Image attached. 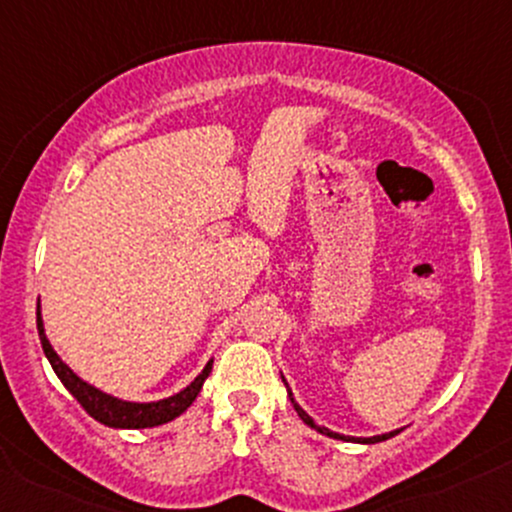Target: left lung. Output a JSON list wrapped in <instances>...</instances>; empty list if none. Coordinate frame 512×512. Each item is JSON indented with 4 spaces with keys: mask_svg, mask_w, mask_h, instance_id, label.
Returning a JSON list of instances; mask_svg holds the SVG:
<instances>
[{
    "mask_svg": "<svg viewBox=\"0 0 512 512\" xmlns=\"http://www.w3.org/2000/svg\"><path fill=\"white\" fill-rule=\"evenodd\" d=\"M286 384V381H284ZM289 398H291V391H289ZM291 403H294V408H296V413H299V418L303 420V423L308 425V428H316L318 432H323V435H328V437H335V440H355V442H364V445H374V442H384V440H389V437H393L396 435V432H389V435H376V437H345V435H338V432H330L328 428H318L316 423H313V418L311 415H308L306 411H303V408L299 406V403L294 401V398H291Z\"/></svg>",
    "mask_w": 512,
    "mask_h": 512,
    "instance_id": "obj_1",
    "label": "left lung"
}]
</instances>
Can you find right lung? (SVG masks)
Here are the masks:
<instances>
[{"label":"right lung","mask_w":512,"mask_h":512,"mask_svg":"<svg viewBox=\"0 0 512 512\" xmlns=\"http://www.w3.org/2000/svg\"><path fill=\"white\" fill-rule=\"evenodd\" d=\"M36 325H38V338H41L43 352H46L50 367L58 374V379L63 381L65 389L77 398V403L92 415L94 420H99L101 425H109V428H126V430H138V428H155V425L170 423V420L177 418L187 411L194 403V398L199 396L201 386H204L206 376L211 374L213 359L204 367L192 384L184 391L174 393L170 398H162V401L153 403H131V401H119V398L109 396V393H101L94 386H89L87 381H82L80 376L72 372L70 367L55 355V350L50 347L46 338V330H43V318H41V306L36 311Z\"/></svg>","instance_id":"1"}]
</instances>
